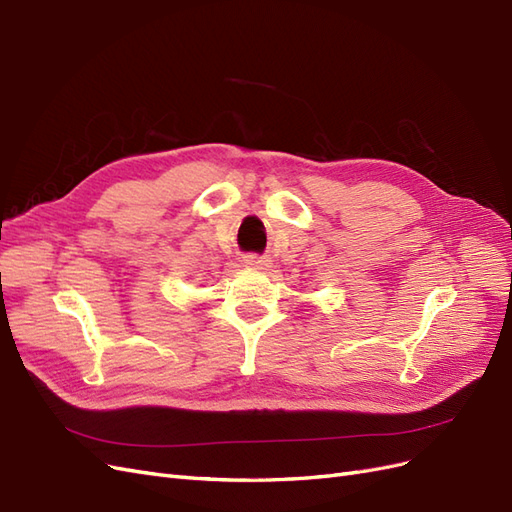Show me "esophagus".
<instances>
[{"label":"esophagus","mask_w":512,"mask_h":512,"mask_svg":"<svg viewBox=\"0 0 512 512\" xmlns=\"http://www.w3.org/2000/svg\"><path fill=\"white\" fill-rule=\"evenodd\" d=\"M245 265L247 267H252V269H265V267H269L271 265V260L269 258H265V256H258V254H250V256H245Z\"/></svg>","instance_id":"1"}]
</instances>
